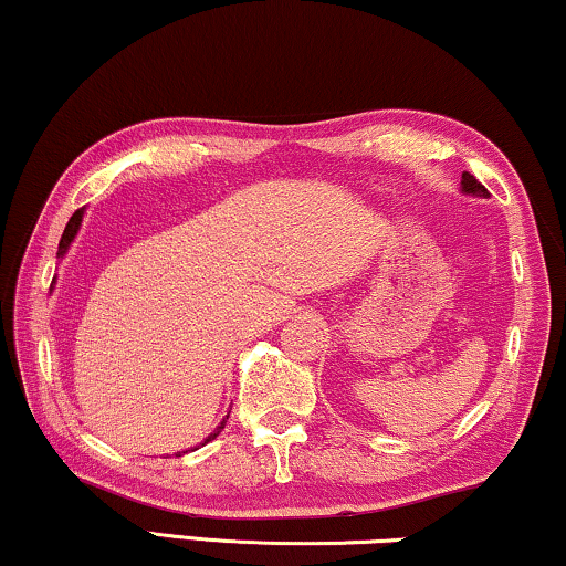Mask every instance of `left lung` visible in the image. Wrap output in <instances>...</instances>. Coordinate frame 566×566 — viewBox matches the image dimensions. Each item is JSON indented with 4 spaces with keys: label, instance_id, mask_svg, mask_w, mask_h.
Here are the masks:
<instances>
[{
    "label": "left lung",
    "instance_id": "1",
    "mask_svg": "<svg viewBox=\"0 0 566 566\" xmlns=\"http://www.w3.org/2000/svg\"><path fill=\"white\" fill-rule=\"evenodd\" d=\"M462 193H467V196H480V199H488V188L482 186L472 174H467V170L462 174Z\"/></svg>",
    "mask_w": 566,
    "mask_h": 566
}]
</instances>
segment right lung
<instances>
[{
    "label": "right lung",
    "mask_w": 566,
    "mask_h": 566,
    "mask_svg": "<svg viewBox=\"0 0 566 566\" xmlns=\"http://www.w3.org/2000/svg\"><path fill=\"white\" fill-rule=\"evenodd\" d=\"M84 211L86 209H78V211H73V217L69 219V224H65V229H63V234H61V242H59V258H65V252H69V248L73 244V240H76V234H78V229H81V222H84ZM55 285V277H53V283H51V289ZM229 419V416H227ZM227 419H222V423L217 426V431L214 433H209L207 439H203V444H207V441H211V439H217L219 437V431L224 429V423H227ZM184 452H178L176 457H181Z\"/></svg>",
    "instance_id": "add662e5"
}]
</instances>
